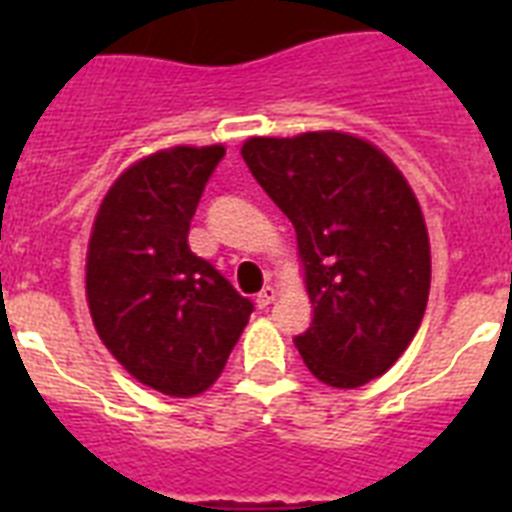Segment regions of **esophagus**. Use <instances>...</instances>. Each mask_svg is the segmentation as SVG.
I'll list each match as a JSON object with an SVG mask.
<instances>
[{
	"label": "esophagus",
	"mask_w": 512,
	"mask_h": 512,
	"mask_svg": "<svg viewBox=\"0 0 512 512\" xmlns=\"http://www.w3.org/2000/svg\"><path fill=\"white\" fill-rule=\"evenodd\" d=\"M273 300H276V289H273V287H263V289H260V295L255 297L257 308H268Z\"/></svg>",
	"instance_id": "obj_1"
}]
</instances>
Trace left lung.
<instances>
[{"label": "left lung", "mask_w": 512, "mask_h": 512, "mask_svg": "<svg viewBox=\"0 0 512 512\" xmlns=\"http://www.w3.org/2000/svg\"><path fill=\"white\" fill-rule=\"evenodd\" d=\"M249 172L292 220L313 305L295 337L305 366L332 388H358L396 364L430 292L425 217L380 148L345 132L249 138Z\"/></svg>", "instance_id": "left-lung-1"}]
</instances>
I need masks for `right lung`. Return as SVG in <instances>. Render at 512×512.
Instances as JSON below:
<instances>
[{
    "mask_svg": "<svg viewBox=\"0 0 512 512\" xmlns=\"http://www.w3.org/2000/svg\"><path fill=\"white\" fill-rule=\"evenodd\" d=\"M223 146H175L116 177L92 223L87 303L111 356L164 396L220 377L255 305L188 247L191 217Z\"/></svg>",
    "mask_w": 512,
    "mask_h": 512,
    "instance_id": "add662e5",
    "label": "right lung"
}]
</instances>
